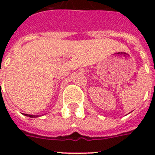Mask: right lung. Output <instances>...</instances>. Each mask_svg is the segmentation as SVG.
<instances>
[{
  "label": "right lung",
  "mask_w": 155,
  "mask_h": 155,
  "mask_svg": "<svg viewBox=\"0 0 155 155\" xmlns=\"http://www.w3.org/2000/svg\"><path fill=\"white\" fill-rule=\"evenodd\" d=\"M25 116L30 117H38V116H35V115H30V114H25Z\"/></svg>",
  "instance_id": "add662e5"
}]
</instances>
